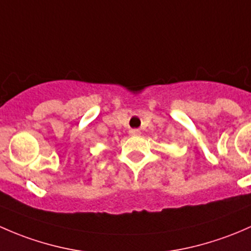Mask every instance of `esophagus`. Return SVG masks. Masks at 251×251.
Segmentation results:
<instances>
[{
	"label": "esophagus",
	"instance_id": "obj_1",
	"mask_svg": "<svg viewBox=\"0 0 251 251\" xmlns=\"http://www.w3.org/2000/svg\"><path fill=\"white\" fill-rule=\"evenodd\" d=\"M129 134H130V135H139V134H140V130H139V129H130V130H129Z\"/></svg>",
	"mask_w": 251,
	"mask_h": 251
}]
</instances>
